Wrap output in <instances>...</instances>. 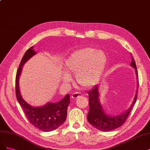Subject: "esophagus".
Returning <instances> with one entry per match:
<instances>
[{"instance_id": "34e87169", "label": "esophagus", "mask_w": 150, "mask_h": 150, "mask_svg": "<svg viewBox=\"0 0 150 150\" xmlns=\"http://www.w3.org/2000/svg\"><path fill=\"white\" fill-rule=\"evenodd\" d=\"M82 94L81 93H79V92H74L71 94V98H77L80 97V96H81Z\"/></svg>"}]
</instances>
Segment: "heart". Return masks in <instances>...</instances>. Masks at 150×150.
<instances>
[{
    "label": "heart",
    "instance_id": "heart-1",
    "mask_svg": "<svg viewBox=\"0 0 150 150\" xmlns=\"http://www.w3.org/2000/svg\"><path fill=\"white\" fill-rule=\"evenodd\" d=\"M107 62V57L103 52L93 48H84L76 50L67 59L65 70L68 74H75L76 81L80 85L88 88L99 80ZM62 80L68 83L71 79L65 74Z\"/></svg>",
    "mask_w": 150,
    "mask_h": 150
}]
</instances>
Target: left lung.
I'll use <instances>...</instances> for the list:
<instances>
[{
    "mask_svg": "<svg viewBox=\"0 0 150 150\" xmlns=\"http://www.w3.org/2000/svg\"><path fill=\"white\" fill-rule=\"evenodd\" d=\"M130 54L132 55L131 65L136 70V74L138 76L136 63H135L134 59H133L131 53H130ZM138 85L139 83H138ZM137 93L138 90L131 107L126 112L120 116H117V117H109L105 113L102 108H101V105L99 101L98 87V86H95L88 92L89 95V112L87 115L88 122L91 125H93L94 127L102 132L112 131V130L119 128L125 122L130 112H131L132 107L137 101Z\"/></svg>",
    "mask_w": 150,
    "mask_h": 150,
    "instance_id": "left-lung-1",
    "label": "left lung"
}]
</instances>
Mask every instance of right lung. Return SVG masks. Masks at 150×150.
Segmentation results:
<instances>
[{
    "label": "right lung",
    "mask_w": 150,
    "mask_h": 150,
    "mask_svg": "<svg viewBox=\"0 0 150 150\" xmlns=\"http://www.w3.org/2000/svg\"><path fill=\"white\" fill-rule=\"evenodd\" d=\"M33 47L28 49L23 55L17 71L16 77V95L24 113L29 122L35 128L43 132H51L59 127L66 120L67 108L70 102V95L65 97L57 103H49L42 107H32L24 101L21 95L18 86L19 76L22 65L34 55L36 53L33 50Z\"/></svg>",
    "instance_id": "right-lung-1"
}]
</instances>
